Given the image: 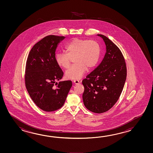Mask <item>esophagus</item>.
I'll return each instance as SVG.
<instances>
[{"instance_id":"1","label":"esophagus","mask_w":153,"mask_h":153,"mask_svg":"<svg viewBox=\"0 0 153 153\" xmlns=\"http://www.w3.org/2000/svg\"><path fill=\"white\" fill-rule=\"evenodd\" d=\"M73 82H74L75 84H80V81L78 80H73Z\"/></svg>"}]
</instances>
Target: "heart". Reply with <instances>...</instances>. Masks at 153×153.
I'll return each instance as SVG.
<instances>
[{
	"mask_svg": "<svg viewBox=\"0 0 153 153\" xmlns=\"http://www.w3.org/2000/svg\"><path fill=\"white\" fill-rule=\"evenodd\" d=\"M66 52L56 54L57 64L63 68H68L71 58L75 63L65 72V77L68 79H79L88 69L97 65L101 56L99 43L94 40L74 38L65 46Z\"/></svg>",
	"mask_w": 153,
	"mask_h": 153,
	"instance_id": "b5f03b06",
	"label": "heart"
}]
</instances>
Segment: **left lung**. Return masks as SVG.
I'll list each match as a JSON object with an SVG mask.
<instances>
[{
  "label": "left lung",
  "instance_id": "obj_1",
  "mask_svg": "<svg viewBox=\"0 0 153 153\" xmlns=\"http://www.w3.org/2000/svg\"><path fill=\"white\" fill-rule=\"evenodd\" d=\"M103 39L107 52L101 64L82 80V100L85 107L102 113L113 107L120 96L127 76V68L120 50L107 36Z\"/></svg>",
  "mask_w": 153,
  "mask_h": 153
}]
</instances>
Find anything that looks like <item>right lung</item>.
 Returning <instances> with one entry per match:
<instances>
[{
	"mask_svg": "<svg viewBox=\"0 0 153 153\" xmlns=\"http://www.w3.org/2000/svg\"><path fill=\"white\" fill-rule=\"evenodd\" d=\"M65 37L50 35L36 43L26 61L25 81L33 101L42 110L57 111L65 102L72 86L71 80L56 81L63 72L55 60L56 49Z\"/></svg>",
	"mask_w": 153,
	"mask_h": 153,
	"instance_id": "add662e5",
	"label": "right lung"
}]
</instances>
